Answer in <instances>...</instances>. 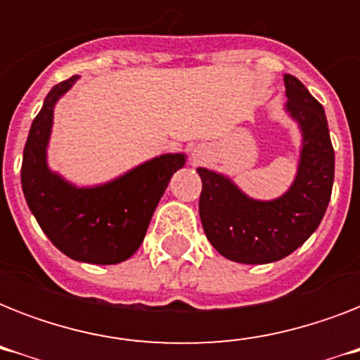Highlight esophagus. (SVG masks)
I'll return each mask as SVG.
<instances>
[{
  "label": "esophagus",
  "mask_w": 360,
  "mask_h": 360,
  "mask_svg": "<svg viewBox=\"0 0 360 360\" xmlns=\"http://www.w3.org/2000/svg\"><path fill=\"white\" fill-rule=\"evenodd\" d=\"M209 158V151L205 147H196L192 151V164H203Z\"/></svg>",
  "instance_id": "esophagus-1"
}]
</instances>
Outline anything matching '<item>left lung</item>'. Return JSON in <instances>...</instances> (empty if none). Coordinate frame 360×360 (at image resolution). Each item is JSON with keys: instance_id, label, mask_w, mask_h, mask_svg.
Wrapping results in <instances>:
<instances>
[{"instance_id": "left-lung-1", "label": "left lung", "mask_w": 360, "mask_h": 360, "mask_svg": "<svg viewBox=\"0 0 360 360\" xmlns=\"http://www.w3.org/2000/svg\"><path fill=\"white\" fill-rule=\"evenodd\" d=\"M288 114L301 132L293 183L274 200H256L230 175L198 168L202 177L200 219L214 250L237 263H273L318 230L335 181V149L323 106L295 76L284 75Z\"/></svg>"}]
</instances>
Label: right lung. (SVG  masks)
<instances>
[{
	"label": "right lung",
	"mask_w": 360,
	"mask_h": 360,
	"mask_svg": "<svg viewBox=\"0 0 360 360\" xmlns=\"http://www.w3.org/2000/svg\"><path fill=\"white\" fill-rule=\"evenodd\" d=\"M80 76L59 82L31 123L22 158V191L41 230L70 259L115 265L146 237L151 217L185 153H164L101 185H75L48 164L56 104Z\"/></svg>",
	"instance_id": "obj_1"
}]
</instances>
